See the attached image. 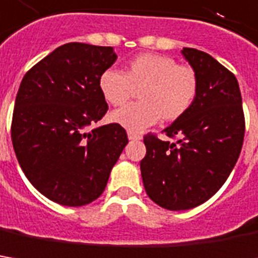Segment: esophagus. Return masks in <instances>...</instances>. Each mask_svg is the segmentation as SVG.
Segmentation results:
<instances>
[{"mask_svg": "<svg viewBox=\"0 0 258 258\" xmlns=\"http://www.w3.org/2000/svg\"><path fill=\"white\" fill-rule=\"evenodd\" d=\"M127 138H129V141H141L142 139V135L141 133H136V132H127Z\"/></svg>", "mask_w": 258, "mask_h": 258, "instance_id": "esophagus-1", "label": "esophagus"}]
</instances>
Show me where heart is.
Listing matches in <instances>:
<instances>
[{
	"label": "heart",
	"instance_id": "heart-1",
	"mask_svg": "<svg viewBox=\"0 0 258 258\" xmlns=\"http://www.w3.org/2000/svg\"><path fill=\"white\" fill-rule=\"evenodd\" d=\"M99 91L112 106H122L139 92V101L112 112L110 120L131 132H141L162 117L173 122L196 101L199 78L191 67L159 53H142L126 65L125 72L106 69L99 77Z\"/></svg>",
	"mask_w": 258,
	"mask_h": 258
}]
</instances>
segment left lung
I'll list each match as a JSON object with an SVG mask.
<instances>
[{
  "mask_svg": "<svg viewBox=\"0 0 258 258\" xmlns=\"http://www.w3.org/2000/svg\"><path fill=\"white\" fill-rule=\"evenodd\" d=\"M196 71L199 92L191 108L163 132L143 138L141 172L145 190L167 210H189L216 195L237 162L244 139V113L236 77L209 53L183 48Z\"/></svg>",
  "mask_w": 258,
  "mask_h": 258,
  "instance_id": "left-lung-1",
  "label": "left lung"
}]
</instances>
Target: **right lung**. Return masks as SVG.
I'll use <instances>...</instances> for the list:
<instances>
[{
  "label": "right lung",
  "mask_w": 258,
  "mask_h": 258,
  "mask_svg": "<svg viewBox=\"0 0 258 258\" xmlns=\"http://www.w3.org/2000/svg\"><path fill=\"white\" fill-rule=\"evenodd\" d=\"M116 58L112 46L69 42L22 78L12 146L31 184L58 205L78 207L99 198L127 145L117 123L89 131L108 110L99 77Z\"/></svg>",
  "instance_id": "add662e5"
}]
</instances>
